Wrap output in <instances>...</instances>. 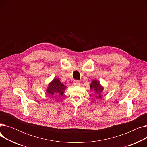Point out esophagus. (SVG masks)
Listing matches in <instances>:
<instances>
[{
  "label": "esophagus",
  "mask_w": 147,
  "mask_h": 147,
  "mask_svg": "<svg viewBox=\"0 0 147 147\" xmlns=\"http://www.w3.org/2000/svg\"><path fill=\"white\" fill-rule=\"evenodd\" d=\"M73 84L74 86H80V82L79 80H74L73 82Z\"/></svg>",
  "instance_id": "esophagus-1"
}]
</instances>
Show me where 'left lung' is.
<instances>
[{"mask_svg":"<svg viewBox=\"0 0 147 147\" xmlns=\"http://www.w3.org/2000/svg\"><path fill=\"white\" fill-rule=\"evenodd\" d=\"M90 89L91 90H94L96 94V98H101L102 95L101 93L104 90L103 86L100 84L99 82L96 79H94L92 81L90 84Z\"/></svg>","mask_w":147,"mask_h":147,"instance_id":"obj_1","label":"left lung"}]
</instances>
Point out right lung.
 I'll return each instance as SVG.
<instances>
[{
  "instance_id": "obj_1",
  "label": "right lung",
  "mask_w": 147,
  "mask_h": 147,
  "mask_svg": "<svg viewBox=\"0 0 147 147\" xmlns=\"http://www.w3.org/2000/svg\"><path fill=\"white\" fill-rule=\"evenodd\" d=\"M67 86L61 82L58 78H54L51 82L46 90L51 96H60L64 94Z\"/></svg>"
}]
</instances>
